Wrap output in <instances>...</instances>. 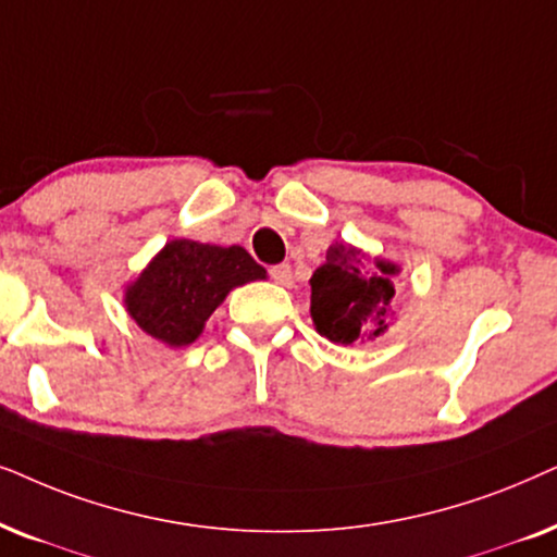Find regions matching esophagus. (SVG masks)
Returning <instances> with one entry per match:
<instances>
[{
	"instance_id": "34e87169",
	"label": "esophagus",
	"mask_w": 557,
	"mask_h": 557,
	"mask_svg": "<svg viewBox=\"0 0 557 557\" xmlns=\"http://www.w3.org/2000/svg\"><path fill=\"white\" fill-rule=\"evenodd\" d=\"M270 274H272L274 283L283 285V287H293V283H295L293 267H290V264H277V267H272Z\"/></svg>"
}]
</instances>
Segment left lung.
<instances>
[{"instance_id":"8db88e82","label":"left lung","mask_w":557,"mask_h":557,"mask_svg":"<svg viewBox=\"0 0 557 557\" xmlns=\"http://www.w3.org/2000/svg\"><path fill=\"white\" fill-rule=\"evenodd\" d=\"M399 264L372 257L346 242L325 249V262L310 277V318L315 331L338 346H367L395 323V277Z\"/></svg>"}]
</instances>
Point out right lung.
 <instances>
[{
  "label": "right lung",
  "mask_w": 557,
  "mask_h": 557,
  "mask_svg": "<svg viewBox=\"0 0 557 557\" xmlns=\"http://www.w3.org/2000/svg\"><path fill=\"white\" fill-rule=\"evenodd\" d=\"M264 277V267L239 244L173 239L124 287V308L147 336L183 348L201 336L206 321L234 287Z\"/></svg>",
  "instance_id": "right-lung-1"
}]
</instances>
